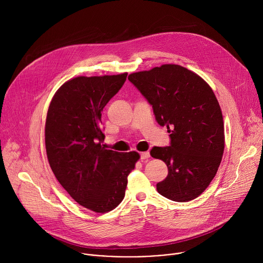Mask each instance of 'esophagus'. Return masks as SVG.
I'll list each match as a JSON object with an SVG mask.
<instances>
[{"mask_svg": "<svg viewBox=\"0 0 263 263\" xmlns=\"http://www.w3.org/2000/svg\"><path fill=\"white\" fill-rule=\"evenodd\" d=\"M148 157H149V153L148 152L140 153V159H147Z\"/></svg>", "mask_w": 263, "mask_h": 263, "instance_id": "1", "label": "esophagus"}]
</instances>
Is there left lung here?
Here are the masks:
<instances>
[{"instance_id": "obj_1", "label": "left lung", "mask_w": 263, "mask_h": 263, "mask_svg": "<svg viewBox=\"0 0 263 263\" xmlns=\"http://www.w3.org/2000/svg\"><path fill=\"white\" fill-rule=\"evenodd\" d=\"M128 79L152 106L157 123L171 133L168 146H154L149 152L168 170L157 192L175 202L198 198L214 178L224 147L214 92L197 73L177 64L133 72Z\"/></svg>"}]
</instances>
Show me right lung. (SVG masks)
Returning <instances> with one entry per match:
<instances>
[{
  "mask_svg": "<svg viewBox=\"0 0 263 263\" xmlns=\"http://www.w3.org/2000/svg\"><path fill=\"white\" fill-rule=\"evenodd\" d=\"M127 74L70 79L56 91L47 115L46 149L56 179L78 204L98 213L123 201L128 175L139 159L137 152L120 153L101 144L102 111Z\"/></svg>",
  "mask_w": 263,
  "mask_h": 263,
  "instance_id": "right-lung-1",
  "label": "right lung"
}]
</instances>
